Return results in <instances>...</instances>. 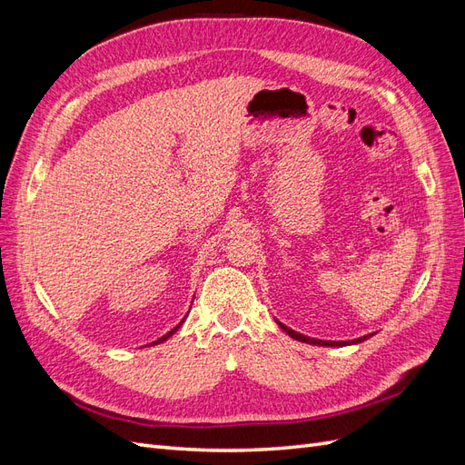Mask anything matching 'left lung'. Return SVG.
Segmentation results:
<instances>
[{
	"label": "left lung",
	"mask_w": 465,
	"mask_h": 465,
	"mask_svg": "<svg viewBox=\"0 0 465 465\" xmlns=\"http://www.w3.org/2000/svg\"><path fill=\"white\" fill-rule=\"evenodd\" d=\"M281 328H283V331H287L292 340H299V341H304V343H312V345H323V347H335V345H349V343H357V341H364L367 340V335L364 337H361V340H357V341H322V340H311V337H306V335H302V333H297V331H292L291 328H287V326H283V323L281 322H277Z\"/></svg>",
	"instance_id": "1"
}]
</instances>
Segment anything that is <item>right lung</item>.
<instances>
[{
  "label": "right lung",
  "instance_id": "obj_1",
  "mask_svg": "<svg viewBox=\"0 0 465 465\" xmlns=\"http://www.w3.org/2000/svg\"><path fill=\"white\" fill-rule=\"evenodd\" d=\"M178 326H180V323H178ZM178 326H176V328H174V330H173V331H168V333H166V335H163V337H161V340H157V341H154V343H163V341H164V340H168V337H171V335H173V333H174V331H176V330H178ZM154 343H153V345H154Z\"/></svg>",
  "mask_w": 465,
  "mask_h": 465
}]
</instances>
